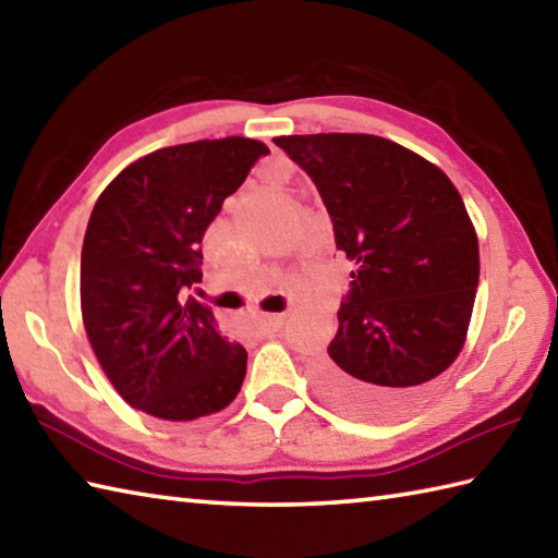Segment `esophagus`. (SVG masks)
Instances as JSON below:
<instances>
[{"label": "esophagus", "mask_w": 558, "mask_h": 558, "mask_svg": "<svg viewBox=\"0 0 558 558\" xmlns=\"http://www.w3.org/2000/svg\"><path fill=\"white\" fill-rule=\"evenodd\" d=\"M280 326H282L280 314H264V316H260V329H264V331H278Z\"/></svg>", "instance_id": "esophagus-1"}]
</instances>
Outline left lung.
Listing matches in <instances>:
<instances>
[{
  "mask_svg": "<svg viewBox=\"0 0 558 558\" xmlns=\"http://www.w3.org/2000/svg\"><path fill=\"white\" fill-rule=\"evenodd\" d=\"M310 173L351 270L338 333L316 387L355 416H397L466 343L478 239L445 171L397 142L360 133L276 137Z\"/></svg>",
  "mask_w": 558,
  "mask_h": 558,
  "instance_id": "1",
  "label": "left lung"
}]
</instances>
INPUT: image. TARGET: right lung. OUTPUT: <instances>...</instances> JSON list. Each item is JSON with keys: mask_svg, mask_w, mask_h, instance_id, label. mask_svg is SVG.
Segmentation results:
<instances>
[{"mask_svg": "<svg viewBox=\"0 0 558 558\" xmlns=\"http://www.w3.org/2000/svg\"><path fill=\"white\" fill-rule=\"evenodd\" d=\"M264 142L198 140L135 159L98 195L84 234L80 302L98 365L130 407L161 421L227 409L246 351L191 298L207 225L244 183Z\"/></svg>", "mask_w": 558, "mask_h": 558, "instance_id": "1", "label": "right lung"}]
</instances>
